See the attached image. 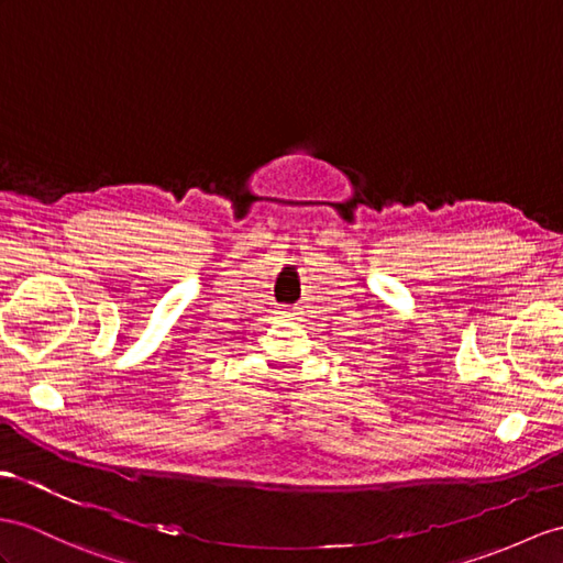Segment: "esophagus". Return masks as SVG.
<instances>
[{
  "instance_id": "obj_1",
  "label": "esophagus",
  "mask_w": 563,
  "mask_h": 563,
  "mask_svg": "<svg viewBox=\"0 0 563 563\" xmlns=\"http://www.w3.org/2000/svg\"><path fill=\"white\" fill-rule=\"evenodd\" d=\"M279 314H284V318H294V314H296V312H294V310H291L289 306H284V308L279 310Z\"/></svg>"
}]
</instances>
